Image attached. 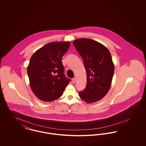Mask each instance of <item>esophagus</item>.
<instances>
[{
	"label": "esophagus",
	"mask_w": 146,
	"mask_h": 146,
	"mask_svg": "<svg viewBox=\"0 0 146 146\" xmlns=\"http://www.w3.org/2000/svg\"><path fill=\"white\" fill-rule=\"evenodd\" d=\"M76 78H73L72 79V82L73 83H76Z\"/></svg>",
	"instance_id": "obj_1"
}]
</instances>
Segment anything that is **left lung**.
Wrapping results in <instances>:
<instances>
[{"instance_id":"obj_1","label":"left lung","mask_w":146,"mask_h":146,"mask_svg":"<svg viewBox=\"0 0 146 146\" xmlns=\"http://www.w3.org/2000/svg\"><path fill=\"white\" fill-rule=\"evenodd\" d=\"M73 44L83 60L87 74L86 86L79 96L88 103L98 101L111 85L114 72L111 54L104 45L90 39H78Z\"/></svg>"}]
</instances>
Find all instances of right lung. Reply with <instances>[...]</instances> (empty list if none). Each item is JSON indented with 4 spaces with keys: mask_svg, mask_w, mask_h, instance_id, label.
Masks as SVG:
<instances>
[{
    "mask_svg": "<svg viewBox=\"0 0 146 146\" xmlns=\"http://www.w3.org/2000/svg\"><path fill=\"white\" fill-rule=\"evenodd\" d=\"M70 42H50L38 50L27 67L30 86L40 100L51 102L62 95L71 80L64 74L62 58Z\"/></svg>",
    "mask_w": 146,
    "mask_h": 146,
    "instance_id": "right-lung-1",
    "label": "right lung"
}]
</instances>
